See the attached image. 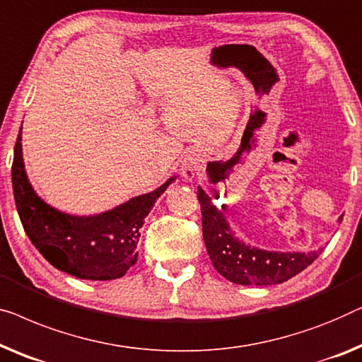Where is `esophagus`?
Here are the masks:
<instances>
[{
    "label": "esophagus",
    "mask_w": 362,
    "mask_h": 362,
    "mask_svg": "<svg viewBox=\"0 0 362 362\" xmlns=\"http://www.w3.org/2000/svg\"><path fill=\"white\" fill-rule=\"evenodd\" d=\"M196 171H197V161L194 158H187L185 161V165H182V173H185V176L191 180V177L196 175Z\"/></svg>",
    "instance_id": "1"
}]
</instances>
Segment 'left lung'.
<instances>
[{"mask_svg":"<svg viewBox=\"0 0 362 362\" xmlns=\"http://www.w3.org/2000/svg\"><path fill=\"white\" fill-rule=\"evenodd\" d=\"M197 199L207 253L214 268L230 282L242 286L281 284L310 266L322 253H272L250 248L233 237L222 212L217 211L206 192L199 189Z\"/></svg>","mask_w":362,"mask_h":362,"instance_id":"left-lung-1","label":"left lung"}]
</instances>
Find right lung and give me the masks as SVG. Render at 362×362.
Listing matches in <instances>:
<instances>
[{"label": "right lung", "instance_id": "1", "mask_svg": "<svg viewBox=\"0 0 362 362\" xmlns=\"http://www.w3.org/2000/svg\"><path fill=\"white\" fill-rule=\"evenodd\" d=\"M13 192L21 223L39 253L68 274L91 281L122 277L137 263L144 218L171 177L153 192L130 199L94 217H73L47 206L29 185L23 163L21 130L14 145Z\"/></svg>", "mask_w": 362, "mask_h": 362}]
</instances>
